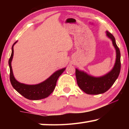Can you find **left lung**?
Masks as SVG:
<instances>
[{"label":"left lung","instance_id":"8db88e82","mask_svg":"<svg viewBox=\"0 0 129 129\" xmlns=\"http://www.w3.org/2000/svg\"><path fill=\"white\" fill-rule=\"evenodd\" d=\"M106 35L112 41L116 52V62L110 72L100 77H94L76 69V77L79 87L88 94H99L107 91L115 82L120 72V52L113 35L106 31Z\"/></svg>","mask_w":129,"mask_h":129}]
</instances>
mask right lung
Returning <instances> with one entry per match:
<instances>
[{"mask_svg":"<svg viewBox=\"0 0 129 129\" xmlns=\"http://www.w3.org/2000/svg\"><path fill=\"white\" fill-rule=\"evenodd\" d=\"M16 43L17 41L15 42L12 46V54L9 60V65L10 68V80L12 86L17 92L29 100H37L47 98L53 91L58 78L64 71L66 68L61 69L55 72L48 79L40 83L33 85L21 83L16 80L14 77L11 64L14 53L13 46Z\"/></svg>","mask_w":129,"mask_h":129,"instance_id":"obj_1","label":"right lung"}]
</instances>
